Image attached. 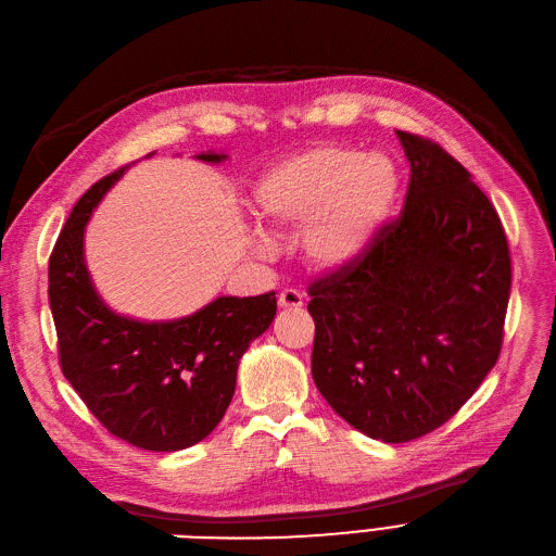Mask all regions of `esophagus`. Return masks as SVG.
<instances>
[{"instance_id":"34e87169","label":"esophagus","mask_w":556,"mask_h":556,"mask_svg":"<svg viewBox=\"0 0 556 556\" xmlns=\"http://www.w3.org/2000/svg\"><path fill=\"white\" fill-rule=\"evenodd\" d=\"M279 306L281 308H291V311H300L304 306V298L295 288H286V291L279 293Z\"/></svg>"}]
</instances>
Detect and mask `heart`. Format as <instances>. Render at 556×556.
I'll list each match as a JSON object with an SVG mask.
<instances>
[{
	"label": "heart",
	"mask_w": 556,
	"mask_h": 556,
	"mask_svg": "<svg viewBox=\"0 0 556 556\" xmlns=\"http://www.w3.org/2000/svg\"><path fill=\"white\" fill-rule=\"evenodd\" d=\"M400 188L402 173L389 154L316 144L268 167L252 206L263 229H302V252L313 268L343 273L370 254Z\"/></svg>",
	"instance_id": "1"
}]
</instances>
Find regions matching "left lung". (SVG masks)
I'll list each match as a JSON object with an SVG mask.
<instances>
[{
    "mask_svg": "<svg viewBox=\"0 0 556 556\" xmlns=\"http://www.w3.org/2000/svg\"><path fill=\"white\" fill-rule=\"evenodd\" d=\"M412 163L400 218L354 268L308 288L311 375L361 433L406 443L447 422L486 379L511 291L497 211L437 142L397 131Z\"/></svg>",
    "mask_w": 556,
    "mask_h": 556,
    "instance_id": "8db88e82",
    "label": "left lung"
}]
</instances>
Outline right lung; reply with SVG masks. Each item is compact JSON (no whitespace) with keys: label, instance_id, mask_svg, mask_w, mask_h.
Instances as JSON below:
<instances>
[{"label":"right lung","instance_id":"right-lung-1","mask_svg":"<svg viewBox=\"0 0 556 556\" xmlns=\"http://www.w3.org/2000/svg\"><path fill=\"white\" fill-rule=\"evenodd\" d=\"M195 159L220 163L227 154ZM117 170L84 192L50 256V306L65 379L113 437L140 450L177 452L218 427L236 372L254 338L275 320L277 298H218L192 316L144 323L119 316L98 293L84 231Z\"/></svg>","mask_w":556,"mask_h":556}]
</instances>
